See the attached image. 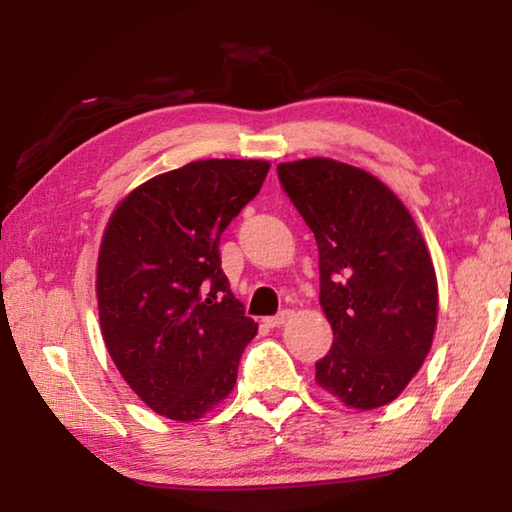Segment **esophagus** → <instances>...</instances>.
<instances>
[{"label":"esophagus","mask_w":512,"mask_h":512,"mask_svg":"<svg viewBox=\"0 0 512 512\" xmlns=\"http://www.w3.org/2000/svg\"><path fill=\"white\" fill-rule=\"evenodd\" d=\"M289 316H291V311H280V314H277V316L266 318L264 323H266L268 327H280V325L287 323V318H289Z\"/></svg>","instance_id":"obj_1"}]
</instances>
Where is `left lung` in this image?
Masks as SVG:
<instances>
[{"label": "left lung", "mask_w": 512, "mask_h": 512, "mask_svg": "<svg viewBox=\"0 0 512 512\" xmlns=\"http://www.w3.org/2000/svg\"><path fill=\"white\" fill-rule=\"evenodd\" d=\"M314 232L320 307L334 343L316 384L350 409H379L409 386L433 343L438 280L406 205L372 173L332 158L277 164Z\"/></svg>", "instance_id": "obj_1"}]
</instances>
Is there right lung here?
Wrapping results in <instances>:
<instances>
[{"mask_svg": "<svg viewBox=\"0 0 512 512\" xmlns=\"http://www.w3.org/2000/svg\"><path fill=\"white\" fill-rule=\"evenodd\" d=\"M268 169L266 160L189 162L126 194L103 230V343L126 384L164 418H203L237 384L257 323L232 296L219 239Z\"/></svg>", "mask_w": 512, "mask_h": 512, "instance_id": "obj_1", "label": "right lung"}]
</instances>
